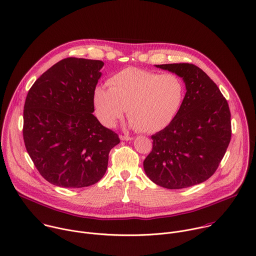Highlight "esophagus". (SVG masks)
<instances>
[{"instance_id": "1", "label": "esophagus", "mask_w": 256, "mask_h": 256, "mask_svg": "<svg viewBox=\"0 0 256 256\" xmlns=\"http://www.w3.org/2000/svg\"><path fill=\"white\" fill-rule=\"evenodd\" d=\"M120 138L122 140H132V138L128 136H120Z\"/></svg>"}]
</instances>
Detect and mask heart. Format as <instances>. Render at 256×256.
I'll use <instances>...</instances> for the list:
<instances>
[{"instance_id": "heart-1", "label": "heart", "mask_w": 256, "mask_h": 256, "mask_svg": "<svg viewBox=\"0 0 256 256\" xmlns=\"http://www.w3.org/2000/svg\"><path fill=\"white\" fill-rule=\"evenodd\" d=\"M108 88L98 86L94 104L100 122L114 128L126 110L132 128L156 132L171 124L179 114L186 96V84L177 74L126 68L106 82Z\"/></svg>"}]
</instances>
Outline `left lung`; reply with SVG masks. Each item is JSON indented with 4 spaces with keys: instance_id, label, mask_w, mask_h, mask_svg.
Returning a JSON list of instances; mask_svg holds the SVG:
<instances>
[{
    "instance_id": "left-lung-1",
    "label": "left lung",
    "mask_w": 256,
    "mask_h": 256,
    "mask_svg": "<svg viewBox=\"0 0 256 256\" xmlns=\"http://www.w3.org/2000/svg\"><path fill=\"white\" fill-rule=\"evenodd\" d=\"M156 67L182 77L187 92L177 118L152 136V150L144 160V172L166 189L203 183L215 173L231 140L228 102L214 81L194 64Z\"/></svg>"
}]
</instances>
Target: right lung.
<instances>
[{"label":"right lung","mask_w":256,"mask_h":256,"mask_svg":"<svg viewBox=\"0 0 256 256\" xmlns=\"http://www.w3.org/2000/svg\"><path fill=\"white\" fill-rule=\"evenodd\" d=\"M104 63L69 57L44 72L24 106L26 150L41 176L63 188H83L106 174L118 136L92 114Z\"/></svg>","instance_id":"add662e5"}]
</instances>
